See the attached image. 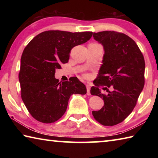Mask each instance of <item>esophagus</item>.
<instances>
[{
  "instance_id": "34e87169",
  "label": "esophagus",
  "mask_w": 158,
  "mask_h": 158,
  "mask_svg": "<svg viewBox=\"0 0 158 158\" xmlns=\"http://www.w3.org/2000/svg\"><path fill=\"white\" fill-rule=\"evenodd\" d=\"M86 89H87V94L90 95V87L89 85H86Z\"/></svg>"
}]
</instances>
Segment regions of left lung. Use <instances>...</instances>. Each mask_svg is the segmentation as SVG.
Segmentation results:
<instances>
[{
  "instance_id": "left-lung-1",
  "label": "left lung",
  "mask_w": 158,
  "mask_h": 158,
  "mask_svg": "<svg viewBox=\"0 0 158 158\" xmlns=\"http://www.w3.org/2000/svg\"><path fill=\"white\" fill-rule=\"evenodd\" d=\"M93 37L105 50L95 86L90 89L93 95L104 100L99 111H93L94 118L105 126H113L124 121L133 111L144 86L145 61L142 53L133 40L116 31L93 33ZM112 87L107 94L98 87Z\"/></svg>"
}]
</instances>
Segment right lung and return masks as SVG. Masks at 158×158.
Masks as SVG:
<instances>
[{
	"label": "right lung",
	"instance_id": "add662e5",
	"mask_svg": "<svg viewBox=\"0 0 158 158\" xmlns=\"http://www.w3.org/2000/svg\"><path fill=\"white\" fill-rule=\"evenodd\" d=\"M93 32L47 31L36 35L23 50L19 80L21 99L35 119L44 123L58 121L73 94L85 95L86 88L76 77L69 81L55 78L56 69L67 63L71 49L84 44Z\"/></svg>",
	"mask_w": 158,
	"mask_h": 158
}]
</instances>
